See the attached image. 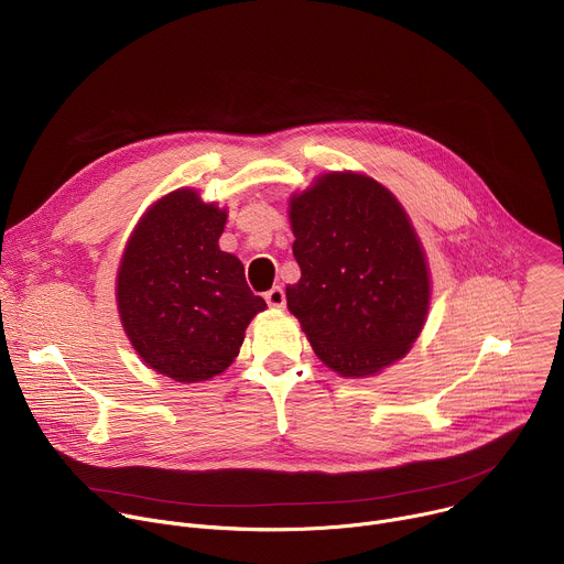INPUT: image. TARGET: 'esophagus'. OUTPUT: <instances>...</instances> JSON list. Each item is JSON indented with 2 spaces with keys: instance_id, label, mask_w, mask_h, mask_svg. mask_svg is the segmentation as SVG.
Returning <instances> with one entry per match:
<instances>
[{
  "instance_id": "1",
  "label": "esophagus",
  "mask_w": 564,
  "mask_h": 564,
  "mask_svg": "<svg viewBox=\"0 0 564 564\" xmlns=\"http://www.w3.org/2000/svg\"><path fill=\"white\" fill-rule=\"evenodd\" d=\"M265 301L270 307H283L285 305V292L281 285H274L272 290L265 292Z\"/></svg>"
}]
</instances>
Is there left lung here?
I'll list each match as a JSON object with an SVG mask.
<instances>
[{
	"instance_id": "8db88e82",
	"label": "left lung",
	"mask_w": 564,
	"mask_h": 564,
	"mask_svg": "<svg viewBox=\"0 0 564 564\" xmlns=\"http://www.w3.org/2000/svg\"><path fill=\"white\" fill-rule=\"evenodd\" d=\"M301 279L288 307L316 357L344 377L375 375L404 357L429 312L431 281L420 238L377 181L321 176L290 200Z\"/></svg>"
}]
</instances>
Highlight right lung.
<instances>
[{
	"instance_id": "right-lung-1",
	"label": "right lung",
	"mask_w": 564,
	"mask_h": 564,
	"mask_svg": "<svg viewBox=\"0 0 564 564\" xmlns=\"http://www.w3.org/2000/svg\"><path fill=\"white\" fill-rule=\"evenodd\" d=\"M227 214L196 192L160 198L133 229L118 272V310L142 361L181 383L220 375L265 310L234 254L218 248Z\"/></svg>"
}]
</instances>
